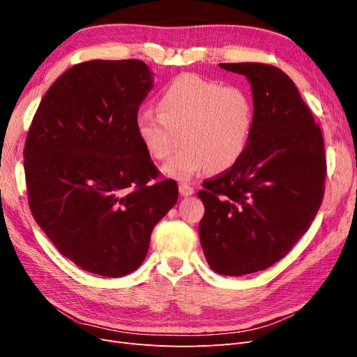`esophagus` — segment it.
Masks as SVG:
<instances>
[{
    "instance_id": "esophagus-1",
    "label": "esophagus",
    "mask_w": 357,
    "mask_h": 357,
    "mask_svg": "<svg viewBox=\"0 0 357 357\" xmlns=\"http://www.w3.org/2000/svg\"><path fill=\"white\" fill-rule=\"evenodd\" d=\"M178 190H180V195L183 197H190L193 195V192H195V189H193L190 185H188V183H180Z\"/></svg>"
}]
</instances>
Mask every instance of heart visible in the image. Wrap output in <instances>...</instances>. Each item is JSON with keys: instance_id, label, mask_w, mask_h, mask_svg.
I'll return each mask as SVG.
<instances>
[{"instance_id": "heart-1", "label": "heart", "mask_w": 357, "mask_h": 357, "mask_svg": "<svg viewBox=\"0 0 357 357\" xmlns=\"http://www.w3.org/2000/svg\"><path fill=\"white\" fill-rule=\"evenodd\" d=\"M255 125L252 95L240 86L186 73L176 77L159 96V110L146 107L135 126L147 153L165 160L168 176L189 180L204 169L222 171L241 158Z\"/></svg>"}]
</instances>
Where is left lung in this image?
<instances>
[{
	"label": "left lung",
	"instance_id": "left-lung-1",
	"mask_svg": "<svg viewBox=\"0 0 357 357\" xmlns=\"http://www.w3.org/2000/svg\"><path fill=\"white\" fill-rule=\"evenodd\" d=\"M220 68L250 82L255 125L241 158L202 183L199 238L213 271L236 277L274 265L308 231L325 195L326 155L286 73L261 62Z\"/></svg>",
	"mask_w": 357,
	"mask_h": 357
}]
</instances>
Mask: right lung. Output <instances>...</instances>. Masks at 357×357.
<instances>
[{"label": "right lung", "instance_id": "obj_1", "mask_svg": "<svg viewBox=\"0 0 357 357\" xmlns=\"http://www.w3.org/2000/svg\"><path fill=\"white\" fill-rule=\"evenodd\" d=\"M152 88L143 61L80 62L50 86L29 126V210L59 253L92 274L135 271L178 198L174 180H158L137 132Z\"/></svg>", "mask_w": 357, "mask_h": 357}]
</instances>
